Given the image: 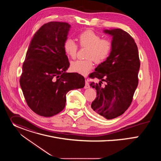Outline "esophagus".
Wrapping results in <instances>:
<instances>
[{"instance_id": "obj_1", "label": "esophagus", "mask_w": 161, "mask_h": 161, "mask_svg": "<svg viewBox=\"0 0 161 161\" xmlns=\"http://www.w3.org/2000/svg\"><path fill=\"white\" fill-rule=\"evenodd\" d=\"M90 87L89 82L88 80H85V88H88Z\"/></svg>"}]
</instances>
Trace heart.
<instances>
[{"label": "heart", "mask_w": 161, "mask_h": 161, "mask_svg": "<svg viewBox=\"0 0 161 161\" xmlns=\"http://www.w3.org/2000/svg\"><path fill=\"white\" fill-rule=\"evenodd\" d=\"M78 43L81 48H86V60H78L72 62L71 70L83 75H87L94 67V60L100 64L106 60L112 50V43L108 39L101 38L97 32L92 30H86L78 36ZM63 48L66 55L71 58L76 56L78 47L76 42L68 37L63 43Z\"/></svg>", "instance_id": "heart-1"}]
</instances>
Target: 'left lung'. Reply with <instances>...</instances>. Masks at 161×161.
Masks as SVG:
<instances>
[{
	"label": "left lung",
	"mask_w": 161,
	"mask_h": 161,
	"mask_svg": "<svg viewBox=\"0 0 161 161\" xmlns=\"http://www.w3.org/2000/svg\"><path fill=\"white\" fill-rule=\"evenodd\" d=\"M104 32L113 36L112 50L90 74V78L100 80L98 83L90 82L97 92L91 108L98 115L110 120L120 116L131 104L138 85L140 60L137 45L129 33L120 29ZM103 81L106 85H102Z\"/></svg>",
	"instance_id": "obj_1"
}]
</instances>
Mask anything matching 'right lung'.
<instances>
[{
    "label": "right lung",
    "mask_w": 161,
    "mask_h": 161,
    "mask_svg": "<svg viewBox=\"0 0 161 161\" xmlns=\"http://www.w3.org/2000/svg\"><path fill=\"white\" fill-rule=\"evenodd\" d=\"M70 25L50 21L34 34L23 64L19 84L29 107L42 117L62 111L69 91L83 88L85 78L78 73H65L69 62L63 43Z\"/></svg>",
    "instance_id": "obj_1"
}]
</instances>
